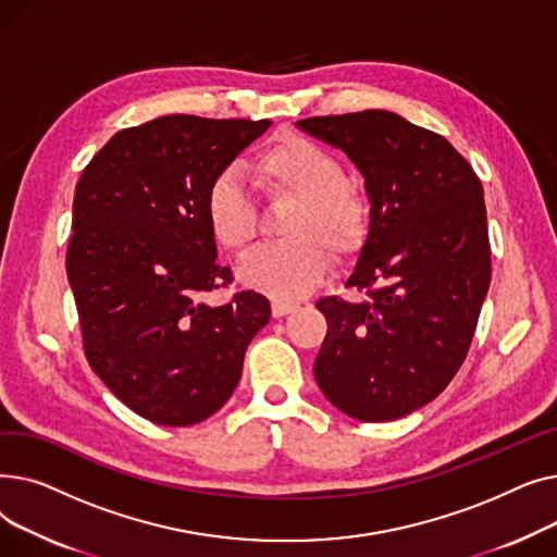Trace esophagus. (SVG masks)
Here are the masks:
<instances>
[{
	"label": "esophagus",
	"mask_w": 557,
	"mask_h": 557,
	"mask_svg": "<svg viewBox=\"0 0 557 557\" xmlns=\"http://www.w3.org/2000/svg\"><path fill=\"white\" fill-rule=\"evenodd\" d=\"M294 311H298V305H290V302H273L271 305L273 318H282V315H288V313H294Z\"/></svg>",
	"instance_id": "1"
}]
</instances>
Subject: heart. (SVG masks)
I'll return each instance as SVG.
<instances>
[{
	"mask_svg": "<svg viewBox=\"0 0 557 557\" xmlns=\"http://www.w3.org/2000/svg\"><path fill=\"white\" fill-rule=\"evenodd\" d=\"M252 178L273 202H296L286 244L261 248L239 261L244 286L275 300H300L323 280L330 257L352 255L368 234V202L347 183L343 162L300 133H280L252 162ZM205 219L219 246L246 252L259 227L250 194L232 171L219 173L205 196Z\"/></svg>",
	"mask_w": 557,
	"mask_h": 557,
	"instance_id": "b5f03b06",
	"label": "heart"
}]
</instances>
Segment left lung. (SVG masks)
<instances>
[{"label": "left lung", "mask_w": 557, "mask_h": 557, "mask_svg": "<svg viewBox=\"0 0 557 557\" xmlns=\"http://www.w3.org/2000/svg\"><path fill=\"white\" fill-rule=\"evenodd\" d=\"M296 126L352 160L370 200L345 282L363 298L315 302L327 318L315 384L355 420L404 418L449 386L479 323L490 288L481 181L443 135L388 110Z\"/></svg>", "instance_id": "obj_1"}]
</instances>
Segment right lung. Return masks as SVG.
Listing matches in <instances>:
<instances>
[{"mask_svg":"<svg viewBox=\"0 0 557 557\" xmlns=\"http://www.w3.org/2000/svg\"><path fill=\"white\" fill-rule=\"evenodd\" d=\"M269 126L166 114L112 135L81 173L67 280L85 357L114 397L156 424L214 416L271 318L255 290L202 302L232 280L205 219L208 187Z\"/></svg>","mask_w":557,"mask_h":557,"instance_id":"obj_1","label":"right lung"}]
</instances>
